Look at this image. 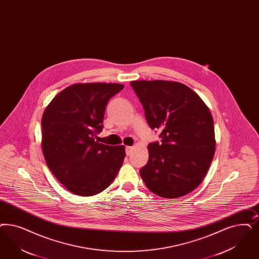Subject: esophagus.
I'll list each match as a JSON object with an SVG mask.
<instances>
[{"label":"esophagus","instance_id":"esophagus-1","mask_svg":"<svg viewBox=\"0 0 259 259\" xmlns=\"http://www.w3.org/2000/svg\"><path fill=\"white\" fill-rule=\"evenodd\" d=\"M133 150H134V147H132V146H127V147H126V154L129 156V155L132 154Z\"/></svg>","mask_w":259,"mask_h":259}]
</instances>
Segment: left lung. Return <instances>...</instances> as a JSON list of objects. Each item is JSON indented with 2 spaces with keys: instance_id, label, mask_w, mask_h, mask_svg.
I'll return each mask as SVG.
<instances>
[{
  "instance_id": "obj_1",
  "label": "left lung",
  "mask_w": 259,
  "mask_h": 259,
  "mask_svg": "<svg viewBox=\"0 0 259 259\" xmlns=\"http://www.w3.org/2000/svg\"><path fill=\"white\" fill-rule=\"evenodd\" d=\"M161 143L148 144L140 174L153 193L179 198L203 182L215 153L213 118L203 99L187 85L166 80L131 81Z\"/></svg>"
}]
</instances>
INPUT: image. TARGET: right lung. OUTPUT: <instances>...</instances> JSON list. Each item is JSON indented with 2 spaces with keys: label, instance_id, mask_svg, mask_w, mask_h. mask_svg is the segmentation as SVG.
Returning <instances> with one entry per match:
<instances>
[{
  "label": "right lung",
  "instance_id": "1",
  "mask_svg": "<svg viewBox=\"0 0 259 259\" xmlns=\"http://www.w3.org/2000/svg\"><path fill=\"white\" fill-rule=\"evenodd\" d=\"M117 83H76L57 94L42 116V150L48 167L64 188L80 196L103 191L124 161L125 146L95 141Z\"/></svg>",
  "mask_w": 259,
  "mask_h": 259
}]
</instances>
